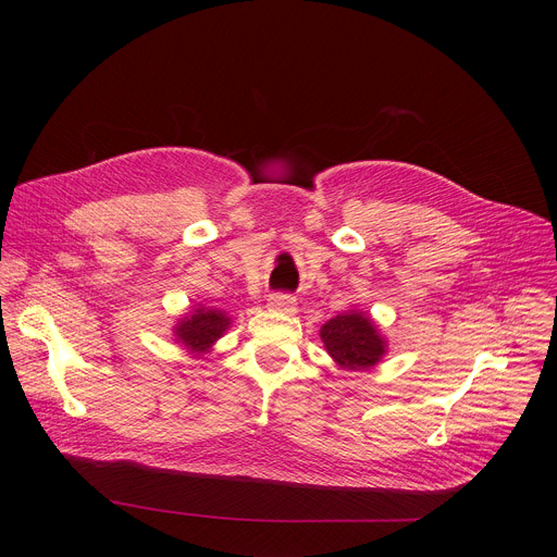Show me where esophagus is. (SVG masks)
I'll list each match as a JSON object with an SVG mask.
<instances>
[{"instance_id": "obj_1", "label": "esophagus", "mask_w": 557, "mask_h": 557, "mask_svg": "<svg viewBox=\"0 0 557 557\" xmlns=\"http://www.w3.org/2000/svg\"><path fill=\"white\" fill-rule=\"evenodd\" d=\"M269 308L271 310H277V312H286V314H293L297 310V304H295V297L288 295V293H273L269 297Z\"/></svg>"}]
</instances>
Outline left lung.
Wrapping results in <instances>:
<instances>
[{
	"mask_svg": "<svg viewBox=\"0 0 557 557\" xmlns=\"http://www.w3.org/2000/svg\"><path fill=\"white\" fill-rule=\"evenodd\" d=\"M320 335L329 355L348 370H366L385 352V344L372 326L370 317L361 312L333 317L322 326Z\"/></svg>",
	"mask_w": 557,
	"mask_h": 557,
	"instance_id": "obj_1",
	"label": "left lung"
}]
</instances>
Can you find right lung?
<instances>
[{"instance_id":"obj_1","label":"right lung","mask_w":557,"mask_h":557,"mask_svg":"<svg viewBox=\"0 0 557 557\" xmlns=\"http://www.w3.org/2000/svg\"><path fill=\"white\" fill-rule=\"evenodd\" d=\"M231 320L215 308H198L194 314L185 317L178 324L176 335L178 342H183L191 352L200 355L211 348V344L222 337V333L228 329Z\"/></svg>"}]
</instances>
